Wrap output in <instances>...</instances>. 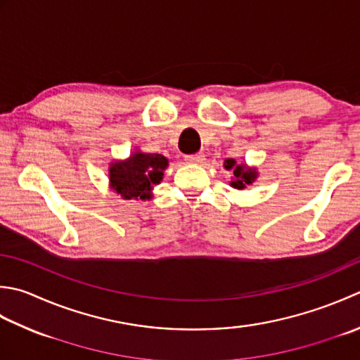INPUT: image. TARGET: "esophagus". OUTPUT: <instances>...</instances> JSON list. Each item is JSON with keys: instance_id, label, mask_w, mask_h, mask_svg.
<instances>
[{"instance_id": "34e87169", "label": "esophagus", "mask_w": 360, "mask_h": 360, "mask_svg": "<svg viewBox=\"0 0 360 360\" xmlns=\"http://www.w3.org/2000/svg\"><path fill=\"white\" fill-rule=\"evenodd\" d=\"M202 160H204V154L202 153L188 154V156H186V162H188V164H201Z\"/></svg>"}]
</instances>
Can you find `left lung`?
<instances>
[{
  "label": "left lung",
  "instance_id": "left-lung-1",
  "mask_svg": "<svg viewBox=\"0 0 360 360\" xmlns=\"http://www.w3.org/2000/svg\"><path fill=\"white\" fill-rule=\"evenodd\" d=\"M224 168H226V170L234 172L236 181H232L231 186L236 188H243L246 186H250L257 176V173L255 170H246L245 165H237L234 159L224 160Z\"/></svg>",
  "mask_w": 360,
  "mask_h": 360
}]
</instances>
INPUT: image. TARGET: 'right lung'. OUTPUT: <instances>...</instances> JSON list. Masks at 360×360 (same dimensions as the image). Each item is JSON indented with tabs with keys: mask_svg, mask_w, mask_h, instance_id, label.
Returning a JSON list of instances; mask_svg holds the SVG:
<instances>
[{
	"mask_svg": "<svg viewBox=\"0 0 360 360\" xmlns=\"http://www.w3.org/2000/svg\"><path fill=\"white\" fill-rule=\"evenodd\" d=\"M168 160L162 154L134 153L126 162L112 164L110 186L126 200H150L153 186L159 184Z\"/></svg>",
	"mask_w": 360,
	"mask_h": 360,
	"instance_id": "obj_1",
	"label": "right lung"
}]
</instances>
